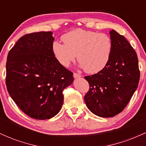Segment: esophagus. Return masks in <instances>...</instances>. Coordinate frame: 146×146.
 <instances>
[{"label": "esophagus", "instance_id": "esophagus-1", "mask_svg": "<svg viewBox=\"0 0 146 146\" xmlns=\"http://www.w3.org/2000/svg\"><path fill=\"white\" fill-rule=\"evenodd\" d=\"M73 77H74L75 78H80V77H82V75L78 74V73H73Z\"/></svg>", "mask_w": 146, "mask_h": 146}]
</instances>
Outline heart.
Masks as SVG:
<instances>
[{"label":"heart","instance_id":"b5f03b06","mask_svg":"<svg viewBox=\"0 0 146 146\" xmlns=\"http://www.w3.org/2000/svg\"><path fill=\"white\" fill-rule=\"evenodd\" d=\"M62 39L64 44L53 42L52 51L65 67L74 61L76 55L80 66L88 73L100 71L109 61L112 41L106 33L78 29L64 34Z\"/></svg>","mask_w":146,"mask_h":146}]
</instances>
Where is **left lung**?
<instances>
[{
  "instance_id": "8db88e82",
  "label": "left lung",
  "mask_w": 146,
  "mask_h": 146,
  "mask_svg": "<svg viewBox=\"0 0 146 146\" xmlns=\"http://www.w3.org/2000/svg\"><path fill=\"white\" fill-rule=\"evenodd\" d=\"M112 51L106 66L98 73L85 76L89 90L86 106L95 115L112 117L125 108L137 88L140 78L137 55L123 36L110 31Z\"/></svg>"
}]
</instances>
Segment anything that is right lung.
Here are the masks:
<instances>
[{"mask_svg": "<svg viewBox=\"0 0 146 146\" xmlns=\"http://www.w3.org/2000/svg\"><path fill=\"white\" fill-rule=\"evenodd\" d=\"M51 31L22 36L10 50L6 63L8 93L23 113L36 119L52 118L62 106L64 89L73 73L53 55Z\"/></svg>", "mask_w": 146, "mask_h": 146, "instance_id": "add662e5", "label": "right lung"}]
</instances>
